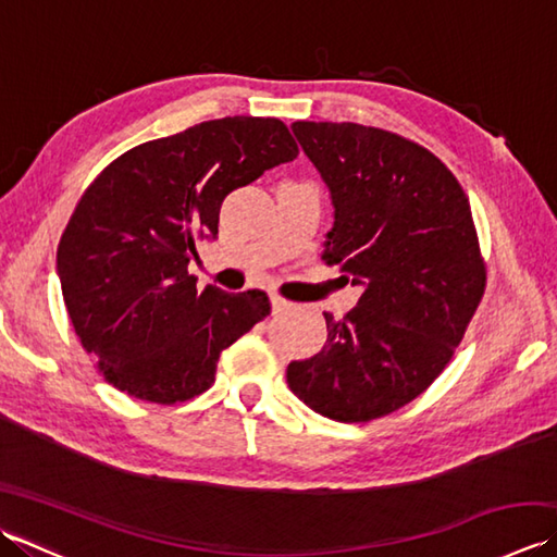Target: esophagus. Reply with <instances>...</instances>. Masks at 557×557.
Segmentation results:
<instances>
[{
	"mask_svg": "<svg viewBox=\"0 0 557 557\" xmlns=\"http://www.w3.org/2000/svg\"><path fill=\"white\" fill-rule=\"evenodd\" d=\"M270 304H272V313H275V315H280V313H287V311H292V309H294V304H292V301L277 297V294H272V297H270Z\"/></svg>",
	"mask_w": 557,
	"mask_h": 557,
	"instance_id": "34e87169",
	"label": "esophagus"
}]
</instances>
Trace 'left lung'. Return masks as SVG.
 Returning <instances> with one entry per match:
<instances>
[{
  "label": "left lung",
  "mask_w": 557,
  "mask_h": 557,
  "mask_svg": "<svg viewBox=\"0 0 557 557\" xmlns=\"http://www.w3.org/2000/svg\"><path fill=\"white\" fill-rule=\"evenodd\" d=\"M335 206L323 260L363 287L287 383L313 411L371 421L417 399L453 359L486 292L469 198L413 140L351 122H294Z\"/></svg>",
  "instance_id": "8db88e82"
}]
</instances>
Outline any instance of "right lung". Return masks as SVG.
<instances>
[{"mask_svg":"<svg viewBox=\"0 0 557 557\" xmlns=\"http://www.w3.org/2000/svg\"><path fill=\"white\" fill-rule=\"evenodd\" d=\"M297 156L275 116H224L126 150L96 176L59 239L57 272L104 381L158 405L215 383L222 349L270 301L258 289L198 292L188 263L218 236L224 196Z\"/></svg>","mask_w":557,"mask_h":557,"instance_id":"obj_1","label":"right lung"}]
</instances>
